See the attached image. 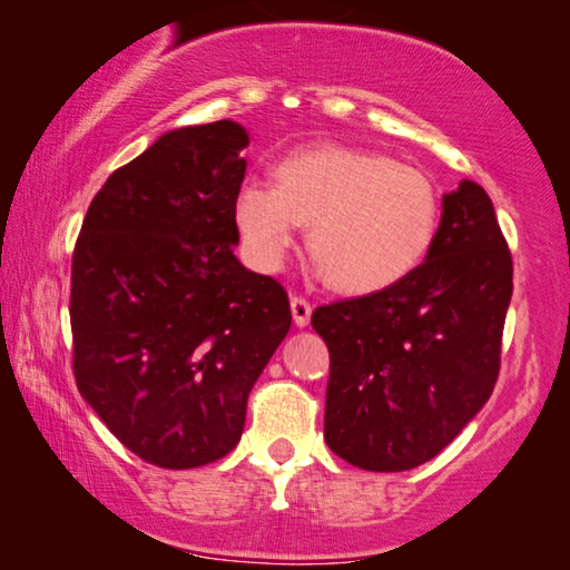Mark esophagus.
Segmentation results:
<instances>
[{"label": "esophagus", "instance_id": "obj_1", "mask_svg": "<svg viewBox=\"0 0 570 570\" xmlns=\"http://www.w3.org/2000/svg\"><path fill=\"white\" fill-rule=\"evenodd\" d=\"M291 311H293V322L295 326H308L311 322V311H314V306L306 298H293L291 301Z\"/></svg>", "mask_w": 570, "mask_h": 570}]
</instances>
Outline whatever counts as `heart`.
<instances>
[{
	"mask_svg": "<svg viewBox=\"0 0 570 570\" xmlns=\"http://www.w3.org/2000/svg\"><path fill=\"white\" fill-rule=\"evenodd\" d=\"M277 184L246 181L233 202L256 269L277 272L303 225L326 283L347 295L381 293L431 254L441 191L425 170L384 153L322 145L279 160Z\"/></svg>",
	"mask_w": 570,
	"mask_h": 570,
	"instance_id": "b5f03b06",
	"label": "heart"
}]
</instances>
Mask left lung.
Instances as JSON below:
<instances>
[{
    "instance_id": "obj_1",
    "label": "left lung",
    "mask_w": 570,
    "mask_h": 570,
    "mask_svg": "<svg viewBox=\"0 0 570 570\" xmlns=\"http://www.w3.org/2000/svg\"><path fill=\"white\" fill-rule=\"evenodd\" d=\"M511 293L493 202L462 181L443 197L435 244L407 279L311 314L330 347L326 446L368 472L441 454L493 394Z\"/></svg>"
}]
</instances>
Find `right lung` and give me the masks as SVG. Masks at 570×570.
Listing matches in <instances>:
<instances>
[{
  "label": "right lung",
  "instance_id": "add662e5",
  "mask_svg": "<svg viewBox=\"0 0 570 570\" xmlns=\"http://www.w3.org/2000/svg\"><path fill=\"white\" fill-rule=\"evenodd\" d=\"M244 147L228 119L166 131L108 176L75 244L77 389L163 470L236 449L248 392L293 322L285 287L233 254Z\"/></svg>",
  "mask_w": 570,
  "mask_h": 570
}]
</instances>
